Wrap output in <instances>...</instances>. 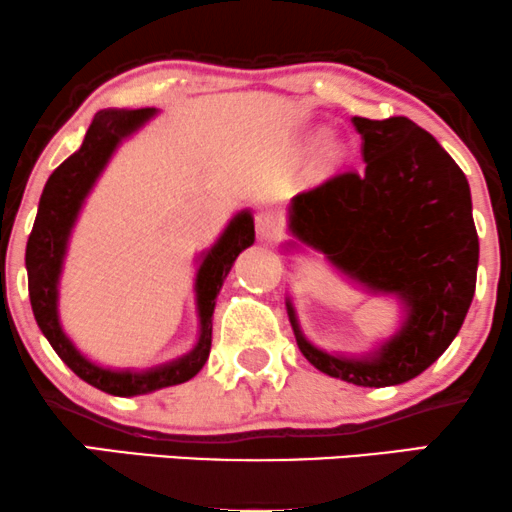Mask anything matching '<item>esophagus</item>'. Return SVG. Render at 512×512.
I'll return each mask as SVG.
<instances>
[{
	"mask_svg": "<svg viewBox=\"0 0 512 512\" xmlns=\"http://www.w3.org/2000/svg\"><path fill=\"white\" fill-rule=\"evenodd\" d=\"M255 226H257V236L262 240H272L276 236H281V221L274 211H260L255 216Z\"/></svg>",
	"mask_w": 512,
	"mask_h": 512,
	"instance_id": "esophagus-1",
	"label": "esophagus"
}]
</instances>
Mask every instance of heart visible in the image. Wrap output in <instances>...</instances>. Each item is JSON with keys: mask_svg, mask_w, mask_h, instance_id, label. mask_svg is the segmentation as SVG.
<instances>
[{"mask_svg": "<svg viewBox=\"0 0 512 512\" xmlns=\"http://www.w3.org/2000/svg\"><path fill=\"white\" fill-rule=\"evenodd\" d=\"M344 158V146L339 144V142H325V146H322V161L325 163H337V161H342Z\"/></svg>", "mask_w": 512, "mask_h": 512, "instance_id": "b5f03b06", "label": "heart"}]
</instances>
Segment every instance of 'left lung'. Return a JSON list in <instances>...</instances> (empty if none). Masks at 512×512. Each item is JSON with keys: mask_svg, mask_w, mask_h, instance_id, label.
I'll list each match as a JSON object with an SVG mask.
<instances>
[{"mask_svg": "<svg viewBox=\"0 0 512 512\" xmlns=\"http://www.w3.org/2000/svg\"><path fill=\"white\" fill-rule=\"evenodd\" d=\"M351 122L366 168L293 197L289 231L358 284L397 296L404 322L375 351L346 358L310 344L291 301L286 310L298 349L317 370L390 387L424 373L460 332L477 286L479 238L469 182L426 129L409 117Z\"/></svg>", "mask_w": 512, "mask_h": 512, "instance_id": "1", "label": "left lung"}]
</instances>
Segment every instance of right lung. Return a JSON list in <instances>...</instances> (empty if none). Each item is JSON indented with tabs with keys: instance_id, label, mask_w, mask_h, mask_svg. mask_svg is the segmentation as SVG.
Returning a JSON list of instances; mask_svg holds the SVG:
<instances>
[{
	"instance_id": "right-lung-1",
	"label": "right lung",
	"mask_w": 512,
	"mask_h": 512,
	"mask_svg": "<svg viewBox=\"0 0 512 512\" xmlns=\"http://www.w3.org/2000/svg\"><path fill=\"white\" fill-rule=\"evenodd\" d=\"M156 108L139 110H101L93 117L81 149L60 163L55 173L45 182L40 195L38 216H35L33 231L26 245V269H28V296H31L33 315L40 332L45 334L57 356L69 368L86 380L88 385L108 392L115 397H134L146 392L161 390V387L187 383L202 370L211 349V315H214L216 296H219L223 279L231 272L233 262L245 248L255 243V223L248 209L238 211L221 238L204 252V260L197 269L195 293L199 313V339L190 354L163 363L149 370H110L88 361L72 344L60 325L57 313V298H60V274L67 243L79 211L84 207L88 192L96 185L98 175L108 166L110 156L129 134L144 127Z\"/></svg>"
}]
</instances>
